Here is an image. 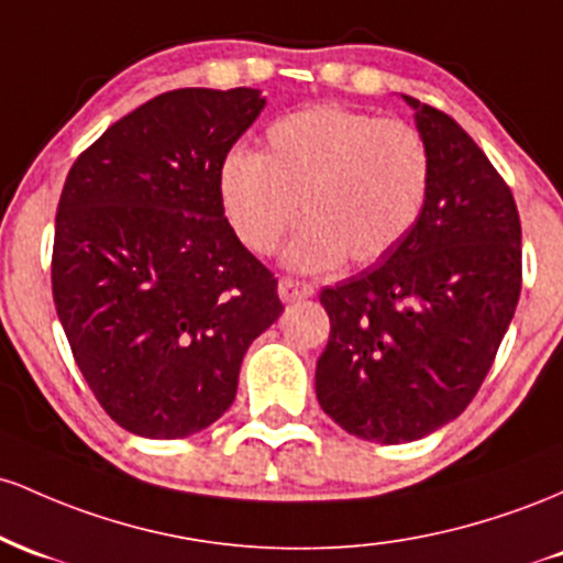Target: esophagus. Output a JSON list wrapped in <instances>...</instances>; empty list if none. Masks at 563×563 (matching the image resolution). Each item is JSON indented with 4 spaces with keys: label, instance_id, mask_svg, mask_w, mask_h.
<instances>
[{
    "label": "esophagus",
    "instance_id": "esophagus-1",
    "mask_svg": "<svg viewBox=\"0 0 563 563\" xmlns=\"http://www.w3.org/2000/svg\"><path fill=\"white\" fill-rule=\"evenodd\" d=\"M311 295H313L311 284H302V282H295V279H282L279 282V298L284 302H295V300H302V298H311Z\"/></svg>",
    "mask_w": 563,
    "mask_h": 563
}]
</instances>
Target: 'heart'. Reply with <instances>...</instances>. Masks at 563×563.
<instances>
[{"label":"heart","instance_id":"heart-1","mask_svg":"<svg viewBox=\"0 0 563 563\" xmlns=\"http://www.w3.org/2000/svg\"><path fill=\"white\" fill-rule=\"evenodd\" d=\"M431 151L412 124L319 103L268 124L263 151L231 148L218 199L239 242L268 255L306 218L282 261L300 274L369 265L415 229L431 191Z\"/></svg>","mask_w":563,"mask_h":563}]
</instances>
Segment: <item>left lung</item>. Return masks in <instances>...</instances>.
Returning a JSON list of instances; mask_svg holds the SVG:
<instances>
[{
  "label": "left lung",
  "mask_w": 563,
  "mask_h": 563,
  "mask_svg": "<svg viewBox=\"0 0 563 563\" xmlns=\"http://www.w3.org/2000/svg\"><path fill=\"white\" fill-rule=\"evenodd\" d=\"M431 151L415 229L380 263L327 287L330 340L316 399L343 431L401 444L468 407L521 292V223L510 188L473 137L401 95Z\"/></svg>",
  "instance_id": "left-lung-1"
}]
</instances>
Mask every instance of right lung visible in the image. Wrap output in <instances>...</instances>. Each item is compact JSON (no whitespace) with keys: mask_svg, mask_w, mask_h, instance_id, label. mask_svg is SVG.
Returning a JSON list of instances; mask_svg holds the SVG:
<instances>
[{"mask_svg":"<svg viewBox=\"0 0 563 563\" xmlns=\"http://www.w3.org/2000/svg\"><path fill=\"white\" fill-rule=\"evenodd\" d=\"M263 109L252 87L164 92L111 124L63 186L58 319L95 399L143 439L210 428L284 311L218 199V164Z\"/></svg>","mask_w":563,"mask_h":563,"instance_id":"obj_1","label":"right lung"}]
</instances>
